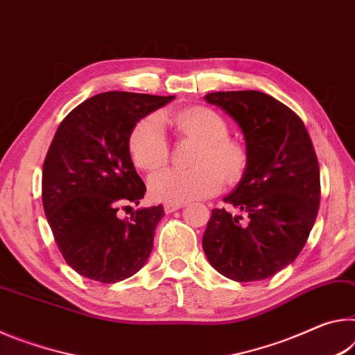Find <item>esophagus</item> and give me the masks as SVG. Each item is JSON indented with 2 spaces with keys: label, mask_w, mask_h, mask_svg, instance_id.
<instances>
[{
  "label": "esophagus",
  "mask_w": 355,
  "mask_h": 355,
  "mask_svg": "<svg viewBox=\"0 0 355 355\" xmlns=\"http://www.w3.org/2000/svg\"><path fill=\"white\" fill-rule=\"evenodd\" d=\"M182 206H184V202H181V205H174V202H165L164 209H165L166 214H170V212L178 211V209H181Z\"/></svg>",
  "instance_id": "esophagus-1"
}]
</instances>
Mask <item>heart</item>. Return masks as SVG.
<instances>
[{
	"label": "heart",
	"mask_w": 355,
	"mask_h": 355,
	"mask_svg": "<svg viewBox=\"0 0 355 355\" xmlns=\"http://www.w3.org/2000/svg\"><path fill=\"white\" fill-rule=\"evenodd\" d=\"M179 133L202 141L193 170L166 168L149 179V195L155 201H196L216 195L223 187V176L236 179L243 168V150L228 138V124L212 108L196 105L185 108L173 118L164 116ZM129 150L139 170L154 171L166 164L170 149L160 116L149 114L139 119L129 137Z\"/></svg>",
	"instance_id": "heart-1"
}]
</instances>
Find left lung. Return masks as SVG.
Instances as JSON below:
<instances>
[{"instance_id":"1","label":"left lung","mask_w":355,"mask_h":355,"mask_svg":"<svg viewBox=\"0 0 355 355\" xmlns=\"http://www.w3.org/2000/svg\"><path fill=\"white\" fill-rule=\"evenodd\" d=\"M205 98L241 125L247 168L225 198L245 222L212 209L202 250L230 280H264L299 257L315 225L321 200L315 148L299 116L264 92L220 91Z\"/></svg>"}]
</instances>
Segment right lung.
<instances>
[{
    "instance_id": "add662e5",
    "label": "right lung",
    "mask_w": 355,
    "mask_h": 355,
    "mask_svg": "<svg viewBox=\"0 0 355 355\" xmlns=\"http://www.w3.org/2000/svg\"><path fill=\"white\" fill-rule=\"evenodd\" d=\"M173 98L102 92L58 127L42 168V205L62 258L89 280H125L149 258L164 207L138 209L124 220L116 214L146 193L130 159V132Z\"/></svg>"
}]
</instances>
